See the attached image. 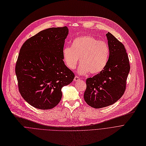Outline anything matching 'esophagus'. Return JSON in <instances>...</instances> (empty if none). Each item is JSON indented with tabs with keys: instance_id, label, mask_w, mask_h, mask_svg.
Instances as JSON below:
<instances>
[{
	"instance_id": "obj_1",
	"label": "esophagus",
	"mask_w": 146,
	"mask_h": 146,
	"mask_svg": "<svg viewBox=\"0 0 146 146\" xmlns=\"http://www.w3.org/2000/svg\"><path fill=\"white\" fill-rule=\"evenodd\" d=\"M80 80V77H78V76H75V77L74 78V80L75 81H79Z\"/></svg>"
}]
</instances>
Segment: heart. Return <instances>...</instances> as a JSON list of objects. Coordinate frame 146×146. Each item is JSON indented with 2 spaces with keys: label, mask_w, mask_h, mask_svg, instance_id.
Instances as JSON below:
<instances>
[{
  "label": "heart",
  "mask_w": 146,
  "mask_h": 146,
  "mask_svg": "<svg viewBox=\"0 0 146 146\" xmlns=\"http://www.w3.org/2000/svg\"><path fill=\"white\" fill-rule=\"evenodd\" d=\"M62 55L68 68L74 69L80 58L79 74H86L90 72L92 74H97L108 64L110 48L105 41H99L92 36H82L73 40L72 47H65Z\"/></svg>",
  "instance_id": "1"
}]
</instances>
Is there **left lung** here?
<instances>
[{
    "mask_svg": "<svg viewBox=\"0 0 146 146\" xmlns=\"http://www.w3.org/2000/svg\"><path fill=\"white\" fill-rule=\"evenodd\" d=\"M110 55L104 70L86 80L84 98L89 106L100 109L119 99L126 89L130 70L129 61L123 44L111 33L106 34Z\"/></svg>",
    "mask_w": 146,
    "mask_h": 146,
    "instance_id": "obj_1",
    "label": "left lung"
}]
</instances>
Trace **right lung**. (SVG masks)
I'll return each mask as SVG.
<instances>
[{"label":"right lung","instance_id":"add662e5","mask_svg":"<svg viewBox=\"0 0 146 146\" xmlns=\"http://www.w3.org/2000/svg\"><path fill=\"white\" fill-rule=\"evenodd\" d=\"M67 27L51 28L28 38L20 49L15 65L19 91L33 107L48 110L59 103L62 88L74 74L63 60Z\"/></svg>","mask_w":146,"mask_h":146}]
</instances>
